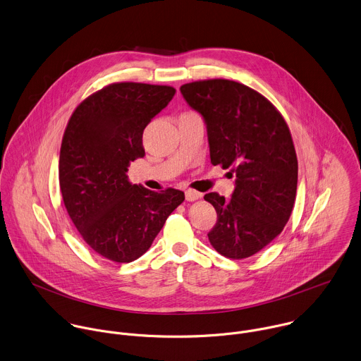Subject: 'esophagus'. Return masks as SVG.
<instances>
[{"mask_svg": "<svg viewBox=\"0 0 361 361\" xmlns=\"http://www.w3.org/2000/svg\"><path fill=\"white\" fill-rule=\"evenodd\" d=\"M198 198H201V194L198 192V191H195V190H187L185 191V200L187 201H197Z\"/></svg>", "mask_w": 361, "mask_h": 361, "instance_id": "1", "label": "esophagus"}]
</instances>
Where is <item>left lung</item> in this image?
<instances>
[{"label": "left lung", "instance_id": "obj_1", "mask_svg": "<svg viewBox=\"0 0 361 361\" xmlns=\"http://www.w3.org/2000/svg\"><path fill=\"white\" fill-rule=\"evenodd\" d=\"M180 91L204 118L211 163L235 176L231 198L204 197L218 215L209 242L225 257H250L283 232L293 212L298 160L290 129L276 106L245 84L215 78Z\"/></svg>", "mask_w": 361, "mask_h": 361}]
</instances>
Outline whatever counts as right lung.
<instances>
[{"mask_svg":"<svg viewBox=\"0 0 361 361\" xmlns=\"http://www.w3.org/2000/svg\"><path fill=\"white\" fill-rule=\"evenodd\" d=\"M169 85L115 82L84 99L63 135L59 181L64 207L85 243L99 256L130 263L149 250L184 192L132 184L130 161L145 156L142 136L167 106Z\"/></svg>","mask_w":361,"mask_h":361,"instance_id":"1","label":"right lung"}]
</instances>
